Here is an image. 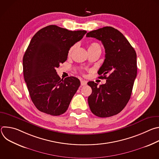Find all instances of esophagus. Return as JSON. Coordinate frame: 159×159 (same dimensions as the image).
<instances>
[{"label":"esophagus","mask_w":159,"mask_h":159,"mask_svg":"<svg viewBox=\"0 0 159 159\" xmlns=\"http://www.w3.org/2000/svg\"><path fill=\"white\" fill-rule=\"evenodd\" d=\"M81 85H85L87 84V82L85 80H80Z\"/></svg>","instance_id":"esophagus-1"}]
</instances>
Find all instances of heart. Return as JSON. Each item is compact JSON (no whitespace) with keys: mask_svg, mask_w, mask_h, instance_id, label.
<instances>
[{"mask_svg":"<svg viewBox=\"0 0 159 159\" xmlns=\"http://www.w3.org/2000/svg\"><path fill=\"white\" fill-rule=\"evenodd\" d=\"M75 46H74V47L70 48V49L69 50V54L72 53V52H73V50L75 48ZM92 48H100V46H99V44L98 43H93L92 44H90V45L89 47V49H92Z\"/></svg>","mask_w":159,"mask_h":159,"instance_id":"1","label":"heart"}]
</instances>
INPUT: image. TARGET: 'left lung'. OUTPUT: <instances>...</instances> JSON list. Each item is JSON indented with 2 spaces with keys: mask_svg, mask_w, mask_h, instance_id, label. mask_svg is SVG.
<instances>
[{
  "mask_svg": "<svg viewBox=\"0 0 159 159\" xmlns=\"http://www.w3.org/2000/svg\"><path fill=\"white\" fill-rule=\"evenodd\" d=\"M87 37L101 41L105 49V59L98 71L104 84L90 81L92 89L88 98L90 111L96 116L107 118L120 112L128 102L137 77V54L118 30L106 26L87 33Z\"/></svg>",
  "mask_w": 159,
  "mask_h": 159,
  "instance_id": "8db88e82",
  "label": "left lung"
}]
</instances>
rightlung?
I'll return each instance as SVG.
<instances>
[{"instance_id": "right-lung-1", "label": "right lung", "mask_w": 159, "mask_h": 159, "mask_svg": "<svg viewBox=\"0 0 159 159\" xmlns=\"http://www.w3.org/2000/svg\"><path fill=\"white\" fill-rule=\"evenodd\" d=\"M86 33L50 25L32 38L22 60L23 74L31 99L41 112L59 116L69 107L80 82L75 77L61 79L56 69Z\"/></svg>"}]
</instances>
